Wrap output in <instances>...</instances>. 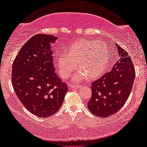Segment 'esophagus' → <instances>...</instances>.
<instances>
[{
  "label": "esophagus",
  "instance_id": "obj_1",
  "mask_svg": "<svg viewBox=\"0 0 147 147\" xmlns=\"http://www.w3.org/2000/svg\"><path fill=\"white\" fill-rule=\"evenodd\" d=\"M80 85H73V84H70L69 85V88H72V89H78L79 88H80Z\"/></svg>",
  "mask_w": 147,
  "mask_h": 147
}]
</instances>
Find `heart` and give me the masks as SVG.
Returning <instances> with one entry per match:
<instances>
[{"instance_id":"obj_1","label":"heart","mask_w":147,"mask_h":147,"mask_svg":"<svg viewBox=\"0 0 147 147\" xmlns=\"http://www.w3.org/2000/svg\"><path fill=\"white\" fill-rule=\"evenodd\" d=\"M107 52L104 44L98 40H82L74 43L67 50V56L59 55L55 58L59 74L63 78L69 77L77 62L79 69L72 78L73 82L99 78L110 65Z\"/></svg>"}]
</instances>
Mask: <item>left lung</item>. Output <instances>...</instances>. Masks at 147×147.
Wrapping results in <instances>:
<instances>
[{
  "label": "left lung",
  "mask_w": 147,
  "mask_h": 147,
  "mask_svg": "<svg viewBox=\"0 0 147 147\" xmlns=\"http://www.w3.org/2000/svg\"><path fill=\"white\" fill-rule=\"evenodd\" d=\"M114 65L109 73L92 82V97L88 102L94 115L106 118L120 110L129 97L136 71L131 57L117 44L109 48Z\"/></svg>",
  "instance_id": "8db88e82"
}]
</instances>
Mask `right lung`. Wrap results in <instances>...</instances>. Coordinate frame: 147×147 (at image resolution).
Instances as JSON below:
<instances>
[{
    "label": "right lung",
    "mask_w": 147,
    "mask_h": 147,
    "mask_svg": "<svg viewBox=\"0 0 147 147\" xmlns=\"http://www.w3.org/2000/svg\"><path fill=\"white\" fill-rule=\"evenodd\" d=\"M57 37L32 36L13 60L11 83L16 94L30 113L38 117L52 116L62 105L68 90L53 67V46Z\"/></svg>",
    "instance_id": "obj_1"
}]
</instances>
